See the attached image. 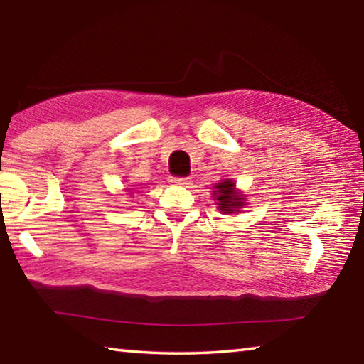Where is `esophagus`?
<instances>
[{
    "label": "esophagus",
    "instance_id": "1",
    "mask_svg": "<svg viewBox=\"0 0 364 364\" xmlns=\"http://www.w3.org/2000/svg\"><path fill=\"white\" fill-rule=\"evenodd\" d=\"M171 184H176V186H188L191 183L189 178H176V176H170L168 180Z\"/></svg>",
    "mask_w": 364,
    "mask_h": 364
}]
</instances>
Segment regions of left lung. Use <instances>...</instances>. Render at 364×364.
Here are the masks:
<instances>
[{"instance_id":"1","label":"left lung","mask_w":364,"mask_h":364,"mask_svg":"<svg viewBox=\"0 0 364 364\" xmlns=\"http://www.w3.org/2000/svg\"><path fill=\"white\" fill-rule=\"evenodd\" d=\"M211 197H213L218 210L223 215L240 213L242 208L248 205L247 196L240 189H237L235 181L230 180V178H223L220 183H216L213 191H211Z\"/></svg>"}]
</instances>
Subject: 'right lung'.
Segmentation results:
<instances>
[{
  "label": "right lung",
  "instance_id": "add662e5",
  "mask_svg": "<svg viewBox=\"0 0 364 364\" xmlns=\"http://www.w3.org/2000/svg\"><path fill=\"white\" fill-rule=\"evenodd\" d=\"M125 191H127V193H132V189H125Z\"/></svg>",
  "mask_w": 364,
  "mask_h": 364
}]
</instances>
